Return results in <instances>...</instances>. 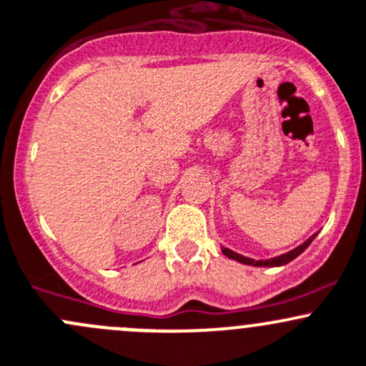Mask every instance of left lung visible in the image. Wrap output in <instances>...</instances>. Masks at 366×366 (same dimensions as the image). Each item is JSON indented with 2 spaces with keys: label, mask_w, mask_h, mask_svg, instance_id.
<instances>
[{
  "label": "left lung",
  "mask_w": 366,
  "mask_h": 366,
  "mask_svg": "<svg viewBox=\"0 0 366 366\" xmlns=\"http://www.w3.org/2000/svg\"><path fill=\"white\" fill-rule=\"evenodd\" d=\"M314 238H315V234H314V236H310V238H308L307 241H305V243H301L300 247H296L295 250L287 252V254L278 255V257L266 259V261H255V259L244 257V255L238 254V252H232L231 248H225V247H222V252H224V255H227L229 259H232V261H238V262H241V264H247V266H261V267L284 266V264H287V262H291L292 259H296L297 255H300V254H303V252L307 250V248H308V244H310L312 241H314Z\"/></svg>",
  "instance_id": "1"
}]
</instances>
